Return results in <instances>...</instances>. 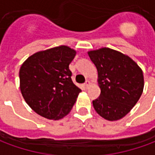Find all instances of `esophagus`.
Listing matches in <instances>:
<instances>
[{
	"label": "esophagus",
	"instance_id": "1",
	"mask_svg": "<svg viewBox=\"0 0 155 155\" xmlns=\"http://www.w3.org/2000/svg\"><path fill=\"white\" fill-rule=\"evenodd\" d=\"M90 85H91V82L89 81H85V83L84 84V86L85 89H88V88L90 87Z\"/></svg>",
	"mask_w": 155,
	"mask_h": 155
}]
</instances>
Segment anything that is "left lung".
Instances as JSON below:
<instances>
[{
    "label": "left lung",
    "instance_id": "1",
    "mask_svg": "<svg viewBox=\"0 0 155 155\" xmlns=\"http://www.w3.org/2000/svg\"><path fill=\"white\" fill-rule=\"evenodd\" d=\"M97 69L100 97L94 110L110 121L125 116L140 100L143 90V71L128 55L110 48L88 52Z\"/></svg>",
    "mask_w": 155,
    "mask_h": 155
}]
</instances>
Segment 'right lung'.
I'll return each instance as SVG.
<instances>
[{
  "label": "right lung",
  "instance_id": "1",
  "mask_svg": "<svg viewBox=\"0 0 155 155\" xmlns=\"http://www.w3.org/2000/svg\"><path fill=\"white\" fill-rule=\"evenodd\" d=\"M76 52L61 45L32 54L20 69L22 96L35 113L49 120L67 115L81 90L71 80L69 64Z\"/></svg>",
  "mask_w": 155,
  "mask_h": 155
}]
</instances>
